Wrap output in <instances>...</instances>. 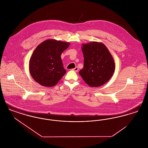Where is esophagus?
<instances>
[{"instance_id": "esophagus-1", "label": "esophagus", "mask_w": 148, "mask_h": 148, "mask_svg": "<svg viewBox=\"0 0 148 148\" xmlns=\"http://www.w3.org/2000/svg\"><path fill=\"white\" fill-rule=\"evenodd\" d=\"M79 70V68L77 67H75V68L73 69V71H75V72H77V71Z\"/></svg>"}]
</instances>
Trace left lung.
<instances>
[{
    "label": "left lung",
    "instance_id": "obj_1",
    "mask_svg": "<svg viewBox=\"0 0 148 148\" xmlns=\"http://www.w3.org/2000/svg\"><path fill=\"white\" fill-rule=\"evenodd\" d=\"M84 67L79 73L85 82L91 87L106 84L115 71L113 56L102 42H92L83 44Z\"/></svg>",
    "mask_w": 148,
    "mask_h": 148
}]
</instances>
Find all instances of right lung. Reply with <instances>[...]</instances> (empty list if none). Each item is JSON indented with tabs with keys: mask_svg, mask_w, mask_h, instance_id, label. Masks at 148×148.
I'll return each mask as SVG.
<instances>
[{
	"mask_svg": "<svg viewBox=\"0 0 148 148\" xmlns=\"http://www.w3.org/2000/svg\"><path fill=\"white\" fill-rule=\"evenodd\" d=\"M69 45V42L48 39L37 46L29 63L30 74L36 82L46 87L58 83L66 73L61 54Z\"/></svg>",
	"mask_w": 148,
	"mask_h": 148,
	"instance_id": "add662e5",
	"label": "right lung"
}]
</instances>
